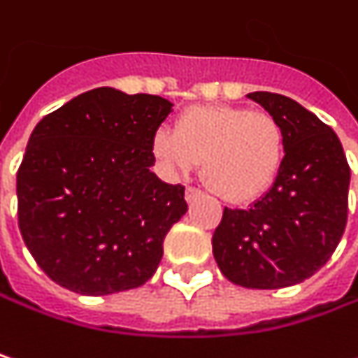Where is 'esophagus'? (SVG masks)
Wrapping results in <instances>:
<instances>
[{
	"label": "esophagus",
	"instance_id": "34e87169",
	"mask_svg": "<svg viewBox=\"0 0 358 358\" xmlns=\"http://www.w3.org/2000/svg\"><path fill=\"white\" fill-rule=\"evenodd\" d=\"M203 193L199 192V189H195V187H187L185 189V199H187V203H192V201H195L197 197H201Z\"/></svg>",
	"mask_w": 358,
	"mask_h": 358
}]
</instances>
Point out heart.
<instances>
[{
	"label": "heart",
	"mask_w": 358,
	"mask_h": 358,
	"mask_svg": "<svg viewBox=\"0 0 358 358\" xmlns=\"http://www.w3.org/2000/svg\"><path fill=\"white\" fill-rule=\"evenodd\" d=\"M152 152L173 173L203 163V181L217 197L248 203L275 183L285 159V130L263 110L193 106L177 115L173 132L155 134Z\"/></svg>",
	"instance_id": "heart-1"
}]
</instances>
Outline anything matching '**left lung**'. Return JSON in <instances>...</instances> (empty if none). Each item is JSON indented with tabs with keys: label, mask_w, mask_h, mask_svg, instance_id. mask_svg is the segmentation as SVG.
I'll return each mask as SVG.
<instances>
[{
	"label": "left lung",
	"mask_w": 358,
	"mask_h": 358,
	"mask_svg": "<svg viewBox=\"0 0 358 358\" xmlns=\"http://www.w3.org/2000/svg\"><path fill=\"white\" fill-rule=\"evenodd\" d=\"M248 97L281 122L285 159L257 203L224 208L212 248L228 281L279 289L312 277L336 250L348 216L350 166L336 132L292 97L268 91Z\"/></svg>",
	"instance_id": "left-lung-1"
}]
</instances>
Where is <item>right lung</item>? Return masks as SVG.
I'll return each mask as SVG.
<instances>
[{"mask_svg": "<svg viewBox=\"0 0 358 358\" xmlns=\"http://www.w3.org/2000/svg\"><path fill=\"white\" fill-rule=\"evenodd\" d=\"M169 112L159 95L97 87L36 124L17 169V226L61 287L108 295L155 275L166 232L187 212L185 187L148 171Z\"/></svg>", "mask_w": 358, "mask_h": 358, "instance_id": "right-lung-1", "label": "right lung"}]
</instances>
